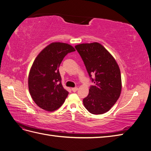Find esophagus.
I'll use <instances>...</instances> for the list:
<instances>
[{
  "mask_svg": "<svg viewBox=\"0 0 151 151\" xmlns=\"http://www.w3.org/2000/svg\"><path fill=\"white\" fill-rule=\"evenodd\" d=\"M78 90V88H72V91L73 92H76V91Z\"/></svg>",
  "mask_w": 151,
  "mask_h": 151,
  "instance_id": "esophagus-1",
  "label": "esophagus"
}]
</instances>
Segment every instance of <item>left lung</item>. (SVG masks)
Masks as SVG:
<instances>
[{
  "mask_svg": "<svg viewBox=\"0 0 151 151\" xmlns=\"http://www.w3.org/2000/svg\"><path fill=\"white\" fill-rule=\"evenodd\" d=\"M83 59L89 76L95 86L89 90L83 99L89 113L101 115L106 113L116 103L122 91V78L119 66L112 55L98 42L82 43L75 46Z\"/></svg>",
  "mask_w": 151,
  "mask_h": 151,
  "instance_id": "obj_1",
  "label": "left lung"
}]
</instances>
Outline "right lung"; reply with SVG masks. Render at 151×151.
Instances as JSON below:
<instances>
[{
    "label": "right lung",
    "mask_w": 151,
    "mask_h": 151,
    "mask_svg": "<svg viewBox=\"0 0 151 151\" xmlns=\"http://www.w3.org/2000/svg\"><path fill=\"white\" fill-rule=\"evenodd\" d=\"M74 51L69 44L53 42L35 59L28 76V88L35 103L44 110L55 111L67 97L68 92L62 84L58 68L66 55Z\"/></svg>",
    "instance_id": "right-lung-1"
}]
</instances>
